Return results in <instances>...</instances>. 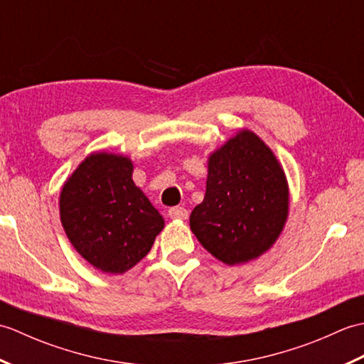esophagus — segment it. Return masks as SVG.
<instances>
[{"label":"esophagus","instance_id":"34e87169","mask_svg":"<svg viewBox=\"0 0 364 364\" xmlns=\"http://www.w3.org/2000/svg\"><path fill=\"white\" fill-rule=\"evenodd\" d=\"M168 215H170V219H173V220H186L189 213H188L186 208L175 206V208H170Z\"/></svg>","mask_w":364,"mask_h":364}]
</instances>
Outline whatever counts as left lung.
<instances>
[{
	"label": "left lung",
	"mask_w": 364,
	"mask_h": 364,
	"mask_svg": "<svg viewBox=\"0 0 364 364\" xmlns=\"http://www.w3.org/2000/svg\"><path fill=\"white\" fill-rule=\"evenodd\" d=\"M289 215V186L275 153L242 128L208 156L203 202L191 213L198 242L228 266L259 258Z\"/></svg>",
	"instance_id": "left-lung-1"
}]
</instances>
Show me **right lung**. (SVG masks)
Instances as JSON below:
<instances>
[{
  "label": "right lung",
  "instance_id": "right-lung-1",
  "mask_svg": "<svg viewBox=\"0 0 364 364\" xmlns=\"http://www.w3.org/2000/svg\"><path fill=\"white\" fill-rule=\"evenodd\" d=\"M125 154L94 151L67 178L59 215L68 241L89 264L122 275L151 250L164 219L133 181Z\"/></svg>",
  "mask_w": 364,
  "mask_h": 364
}]
</instances>
